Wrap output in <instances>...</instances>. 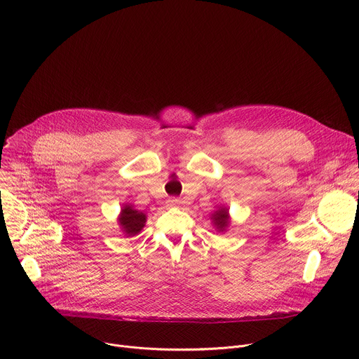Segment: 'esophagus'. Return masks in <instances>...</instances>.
<instances>
[{"mask_svg":"<svg viewBox=\"0 0 359 359\" xmlns=\"http://www.w3.org/2000/svg\"><path fill=\"white\" fill-rule=\"evenodd\" d=\"M179 203H180V200L179 198H176V197H172V198H169L168 200V206H179Z\"/></svg>","mask_w":359,"mask_h":359,"instance_id":"34e87169","label":"esophagus"}]
</instances>
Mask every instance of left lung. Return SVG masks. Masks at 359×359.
Returning a JSON list of instances; mask_svg holds the SVG:
<instances>
[{
    "label": "left lung",
    "instance_id": "obj_1",
    "mask_svg": "<svg viewBox=\"0 0 359 359\" xmlns=\"http://www.w3.org/2000/svg\"><path fill=\"white\" fill-rule=\"evenodd\" d=\"M213 220H215L217 229L223 230V229L227 226V222H229V213H227V210H226V209H222V210L216 212V213L213 215Z\"/></svg>",
    "mask_w": 359,
    "mask_h": 359
}]
</instances>
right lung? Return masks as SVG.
Listing matches in <instances>:
<instances>
[{
    "mask_svg": "<svg viewBox=\"0 0 359 359\" xmlns=\"http://www.w3.org/2000/svg\"><path fill=\"white\" fill-rule=\"evenodd\" d=\"M119 223L128 236H135L143 229L146 223V215L132 209L130 206H126L122 209Z\"/></svg>",
    "mask_w": 359,
    "mask_h": 359,
    "instance_id": "right-lung-1",
    "label": "right lung"
}]
</instances>
